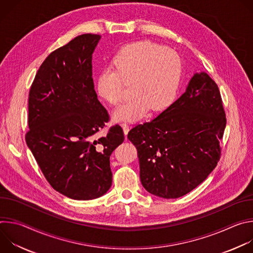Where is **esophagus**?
<instances>
[{"mask_svg": "<svg viewBox=\"0 0 253 253\" xmlns=\"http://www.w3.org/2000/svg\"><path fill=\"white\" fill-rule=\"evenodd\" d=\"M121 127L123 128L124 134H125V136H126V135L128 134V132H129V129H130L129 125H128V124H126V123H123V124H121Z\"/></svg>", "mask_w": 253, "mask_h": 253, "instance_id": "obj_1", "label": "esophagus"}]
</instances>
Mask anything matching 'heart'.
<instances>
[{
  "mask_svg": "<svg viewBox=\"0 0 253 253\" xmlns=\"http://www.w3.org/2000/svg\"><path fill=\"white\" fill-rule=\"evenodd\" d=\"M110 67L95 78L98 96L111 105L119 104L123 83H131L133 95L113 112L117 122L139 120L150 108L153 111L167 108L178 93L183 69L174 51L149 41L122 47L112 57Z\"/></svg>",
  "mask_w": 253,
  "mask_h": 253,
  "instance_id": "obj_1",
  "label": "heart"
}]
</instances>
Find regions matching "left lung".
Returning <instances> with one entry per match:
<instances>
[{
	"mask_svg": "<svg viewBox=\"0 0 253 253\" xmlns=\"http://www.w3.org/2000/svg\"><path fill=\"white\" fill-rule=\"evenodd\" d=\"M225 126L217 84L205 72L195 73L167 109L128 133L138 151L143 187L166 199L192 191L217 165Z\"/></svg>",
	"mask_w": 253,
	"mask_h": 253,
	"instance_id": "left-lung-1",
	"label": "left lung"
}]
</instances>
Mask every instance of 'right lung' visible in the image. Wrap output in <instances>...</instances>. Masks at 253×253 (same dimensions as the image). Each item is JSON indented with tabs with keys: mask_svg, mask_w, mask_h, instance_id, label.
I'll return each instance as SVG.
<instances>
[{
	"mask_svg": "<svg viewBox=\"0 0 253 253\" xmlns=\"http://www.w3.org/2000/svg\"><path fill=\"white\" fill-rule=\"evenodd\" d=\"M100 35L83 34L52 52L29 93L27 145L50 185L75 200L104 195L112 185L110 156L124 141L94 90L92 55Z\"/></svg>",
	"mask_w": 253,
	"mask_h": 253,
	"instance_id": "add662e5",
	"label": "right lung"
}]
</instances>
